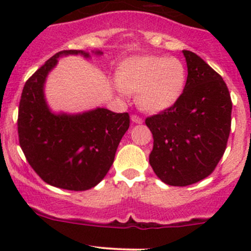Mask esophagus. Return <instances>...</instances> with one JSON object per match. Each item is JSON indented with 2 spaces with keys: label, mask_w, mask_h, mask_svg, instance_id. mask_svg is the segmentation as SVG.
Returning <instances> with one entry per match:
<instances>
[{
  "label": "esophagus",
  "mask_w": 251,
  "mask_h": 251,
  "mask_svg": "<svg viewBox=\"0 0 251 251\" xmlns=\"http://www.w3.org/2000/svg\"><path fill=\"white\" fill-rule=\"evenodd\" d=\"M131 120H132L133 123H136V124H142V123H143V119H142L140 115H136V114H133V115L131 116Z\"/></svg>",
  "instance_id": "esophagus-1"
}]
</instances>
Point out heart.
Returning <instances> with one entry per match:
<instances>
[{"instance_id":"obj_1","label":"heart","mask_w":251,"mask_h":251,"mask_svg":"<svg viewBox=\"0 0 251 251\" xmlns=\"http://www.w3.org/2000/svg\"><path fill=\"white\" fill-rule=\"evenodd\" d=\"M186 67L175 57L147 55L123 63L118 81L123 90L137 93L138 105L156 113L176 103L186 83Z\"/></svg>"}]
</instances>
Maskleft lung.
Wrapping results in <instances>:
<instances>
[{
  "mask_svg": "<svg viewBox=\"0 0 251 251\" xmlns=\"http://www.w3.org/2000/svg\"><path fill=\"white\" fill-rule=\"evenodd\" d=\"M186 86L175 104L146 119L153 135L149 164L166 184L189 186L212 174L226 151L232 100L226 82L206 62L182 50Z\"/></svg>",
  "mask_w": 251,
  "mask_h": 251,
  "instance_id": "8db88e82",
  "label": "left lung"
}]
</instances>
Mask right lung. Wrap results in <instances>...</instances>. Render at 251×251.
I'll return each instance as SVG.
<instances>
[{
    "instance_id": "right-lung-1",
    "label": "right lung",
    "mask_w": 251,
    "mask_h": 251,
    "mask_svg": "<svg viewBox=\"0 0 251 251\" xmlns=\"http://www.w3.org/2000/svg\"><path fill=\"white\" fill-rule=\"evenodd\" d=\"M67 54L90 57L85 50H60L29 77L19 102L18 136L27 163L46 183L86 191L109 171L130 115L105 108L76 115L53 114L45 100L44 85L58 58Z\"/></svg>"
}]
</instances>
